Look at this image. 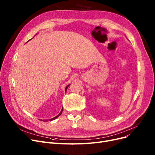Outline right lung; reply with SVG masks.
<instances>
[{"label": "right lung", "mask_w": 155, "mask_h": 155, "mask_svg": "<svg viewBox=\"0 0 155 155\" xmlns=\"http://www.w3.org/2000/svg\"><path fill=\"white\" fill-rule=\"evenodd\" d=\"M70 86V85H68V86H67L66 87V88H65V91H67V88H68V87H69ZM62 111H63V108H62V110H61V112H60V114H59L58 115H57L56 117H53V118H52V119H47V120H45V122H46V121H48V120H50V121H51V120H54V119H56L57 117H59L61 114V112H62Z\"/></svg>", "instance_id": "obj_1"}]
</instances>
